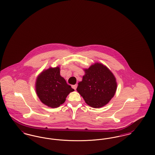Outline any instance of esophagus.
<instances>
[{
  "label": "esophagus",
  "mask_w": 155,
  "mask_h": 155,
  "mask_svg": "<svg viewBox=\"0 0 155 155\" xmlns=\"http://www.w3.org/2000/svg\"><path fill=\"white\" fill-rule=\"evenodd\" d=\"M77 84H75V85H72V88L74 89H76L77 88Z\"/></svg>",
  "instance_id": "1"
}]
</instances>
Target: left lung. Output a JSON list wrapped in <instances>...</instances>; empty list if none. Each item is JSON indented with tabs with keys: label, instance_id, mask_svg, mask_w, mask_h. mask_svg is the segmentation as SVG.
Instances as JSON below:
<instances>
[{
	"label": "left lung",
	"instance_id": "obj_1",
	"mask_svg": "<svg viewBox=\"0 0 155 155\" xmlns=\"http://www.w3.org/2000/svg\"><path fill=\"white\" fill-rule=\"evenodd\" d=\"M85 75L77 88L85 102L94 108L105 106L114 96L117 82L114 75L104 65L95 63L84 69Z\"/></svg>",
	"mask_w": 155,
	"mask_h": 155
}]
</instances>
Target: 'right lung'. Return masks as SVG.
<instances>
[{"label": "right lung", "instance_id": "add662e5", "mask_svg": "<svg viewBox=\"0 0 155 155\" xmlns=\"http://www.w3.org/2000/svg\"><path fill=\"white\" fill-rule=\"evenodd\" d=\"M60 67H49L38 75L35 91L40 101L51 108L64 103L68 95L74 89L60 74Z\"/></svg>", "mask_w": 155, "mask_h": 155}]
</instances>
